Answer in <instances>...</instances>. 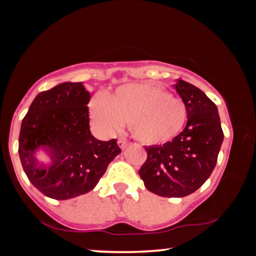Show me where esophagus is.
<instances>
[{"label": "esophagus", "mask_w": 256, "mask_h": 256, "mask_svg": "<svg viewBox=\"0 0 256 256\" xmlns=\"http://www.w3.org/2000/svg\"><path fill=\"white\" fill-rule=\"evenodd\" d=\"M118 146H120V149L124 150V149L128 148V142L126 140H125V138H120V140H118Z\"/></svg>", "instance_id": "1"}]
</instances>
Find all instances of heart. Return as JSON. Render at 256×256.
<instances>
[{
    "mask_svg": "<svg viewBox=\"0 0 256 256\" xmlns=\"http://www.w3.org/2000/svg\"><path fill=\"white\" fill-rule=\"evenodd\" d=\"M92 118L107 134L120 132L125 123L138 141L162 144L183 130L188 108L162 86L136 82L118 86L110 99L98 98L92 107Z\"/></svg>",
    "mask_w": 256,
    "mask_h": 256,
    "instance_id": "heart-1",
    "label": "heart"
}]
</instances>
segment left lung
I'll use <instances>...</instances> for the list:
<instances>
[{"mask_svg": "<svg viewBox=\"0 0 256 256\" xmlns=\"http://www.w3.org/2000/svg\"><path fill=\"white\" fill-rule=\"evenodd\" d=\"M188 108L185 128L164 144L146 146L138 170L150 192L183 198L201 188L214 170L224 141L218 108L198 86L177 79L172 84Z\"/></svg>", "mask_w": 256, "mask_h": 256, "instance_id": "obj_1", "label": "left lung"}]
</instances>
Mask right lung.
<instances>
[{"label": "right lung", "mask_w": 256, "mask_h": 256, "mask_svg": "<svg viewBox=\"0 0 256 256\" xmlns=\"http://www.w3.org/2000/svg\"><path fill=\"white\" fill-rule=\"evenodd\" d=\"M90 98L82 82H63L38 94L21 123V164L30 183L50 198L90 192L120 154L115 138L100 141L90 132Z\"/></svg>", "instance_id": "obj_1"}]
</instances>
